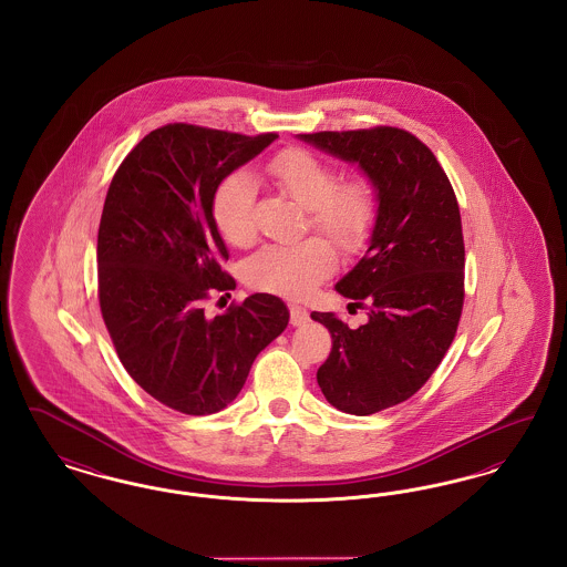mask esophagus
Returning a JSON list of instances; mask_svg holds the SVG:
<instances>
[{
    "label": "esophagus",
    "instance_id": "34e87169",
    "mask_svg": "<svg viewBox=\"0 0 567 567\" xmlns=\"http://www.w3.org/2000/svg\"><path fill=\"white\" fill-rule=\"evenodd\" d=\"M289 310H291V324H293V327H301V324L308 323L310 317H308L306 308H301V306H297V303H291Z\"/></svg>",
    "mask_w": 567,
    "mask_h": 567
}]
</instances>
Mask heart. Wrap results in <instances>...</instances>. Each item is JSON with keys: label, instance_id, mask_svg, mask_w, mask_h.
Returning <instances> with one entry per match:
<instances>
[{"label": "heart", "instance_id": "1", "mask_svg": "<svg viewBox=\"0 0 567 567\" xmlns=\"http://www.w3.org/2000/svg\"><path fill=\"white\" fill-rule=\"evenodd\" d=\"M271 185L289 195L308 213V223L344 250H357L368 240L378 202L368 178L338 183L336 167L310 151L287 148L266 163ZM255 187L246 172L225 176L213 195V220L218 234L231 244H246L255 234ZM338 266V255L324 238L257 250L244 266V280L259 291L278 296H308Z\"/></svg>", "mask_w": 567, "mask_h": 567}]
</instances>
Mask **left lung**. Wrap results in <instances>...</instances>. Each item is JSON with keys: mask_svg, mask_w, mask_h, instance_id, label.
Masks as SVG:
<instances>
[{"mask_svg": "<svg viewBox=\"0 0 567 567\" xmlns=\"http://www.w3.org/2000/svg\"><path fill=\"white\" fill-rule=\"evenodd\" d=\"M297 137L357 165L377 193L368 250L336 282L354 306H370L368 323L351 329L333 312L310 315L333 340L317 372L324 400L368 416L412 398L455 338L465 266L457 197L432 151L404 130Z\"/></svg>", "mask_w": 567, "mask_h": 567, "instance_id": "left-lung-1", "label": "left lung"}]
</instances>
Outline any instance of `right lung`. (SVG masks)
<instances>
[{"instance_id":"1","label":"right lung","mask_w":567,"mask_h":567,"mask_svg":"<svg viewBox=\"0 0 567 567\" xmlns=\"http://www.w3.org/2000/svg\"><path fill=\"white\" fill-rule=\"evenodd\" d=\"M276 134H227L185 123L146 135L110 183L100 234V306L127 374L157 402L213 414L243 391L252 361L289 324L280 297L255 293L208 319L210 289L236 280L213 220L218 183Z\"/></svg>"}]
</instances>
